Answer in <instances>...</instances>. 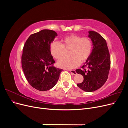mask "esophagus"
I'll list each match as a JSON object with an SVG mask.
<instances>
[{
    "instance_id": "esophagus-1",
    "label": "esophagus",
    "mask_w": 128,
    "mask_h": 128,
    "mask_svg": "<svg viewBox=\"0 0 128 128\" xmlns=\"http://www.w3.org/2000/svg\"><path fill=\"white\" fill-rule=\"evenodd\" d=\"M69 71H70V72L72 74V75H76V72L75 70H70Z\"/></svg>"
}]
</instances>
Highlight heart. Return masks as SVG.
Masks as SVG:
<instances>
[{
	"label": "heart",
	"mask_w": 128,
	"mask_h": 128,
	"mask_svg": "<svg viewBox=\"0 0 128 128\" xmlns=\"http://www.w3.org/2000/svg\"><path fill=\"white\" fill-rule=\"evenodd\" d=\"M92 48L93 44L90 38L72 34L63 38L61 44L53 42L50 46V52L54 58L60 59L64 56L66 51L70 50V58H62L57 62L60 68L69 69L77 67L80 62H86L91 54Z\"/></svg>",
	"instance_id": "obj_1"
}]
</instances>
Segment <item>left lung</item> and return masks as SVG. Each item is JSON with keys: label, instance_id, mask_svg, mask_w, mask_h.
Listing matches in <instances>:
<instances>
[{"label": "left lung", "instance_id": "obj_1", "mask_svg": "<svg viewBox=\"0 0 128 128\" xmlns=\"http://www.w3.org/2000/svg\"><path fill=\"white\" fill-rule=\"evenodd\" d=\"M88 33L94 46L90 58L82 69L76 70L84 77L82 83L77 86L84 91L93 92L106 82L110 68V57L106 40L96 32L90 31Z\"/></svg>", "mask_w": 128, "mask_h": 128}]
</instances>
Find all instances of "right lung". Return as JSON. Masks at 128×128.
Returning <instances> with one entry per match:
<instances>
[{"label": "right lung", "mask_w": 128, "mask_h": 128, "mask_svg": "<svg viewBox=\"0 0 128 128\" xmlns=\"http://www.w3.org/2000/svg\"><path fill=\"white\" fill-rule=\"evenodd\" d=\"M57 34L42 30L33 34L26 40L21 56L22 67L26 78L34 88L41 91L54 86L62 69L53 66L55 63L50 45Z\"/></svg>", "instance_id": "obj_1"}]
</instances>
